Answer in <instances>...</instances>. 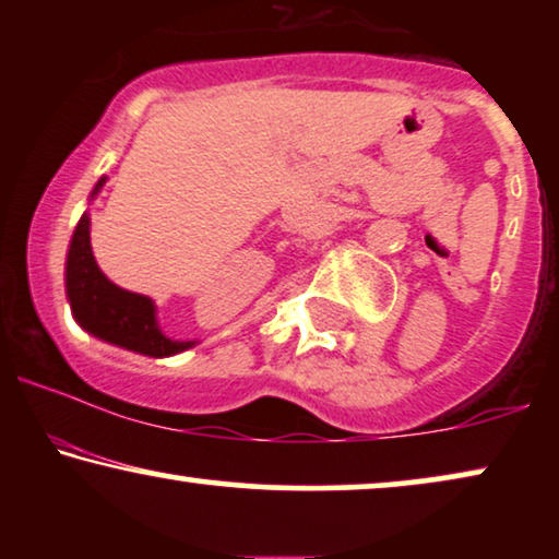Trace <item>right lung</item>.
<instances>
[{
    "label": "right lung",
    "mask_w": 559,
    "mask_h": 559,
    "mask_svg": "<svg viewBox=\"0 0 559 559\" xmlns=\"http://www.w3.org/2000/svg\"><path fill=\"white\" fill-rule=\"evenodd\" d=\"M104 182L106 178L96 182L91 198L102 190ZM66 293L73 318L79 320L83 331H88L106 343H114V346L152 358L175 356L195 346V341L167 338L157 325L155 302L150 297L117 287L98 270L94 251H91L88 213L81 216L73 231L71 249H68Z\"/></svg>",
    "instance_id": "obj_1"
}]
</instances>
